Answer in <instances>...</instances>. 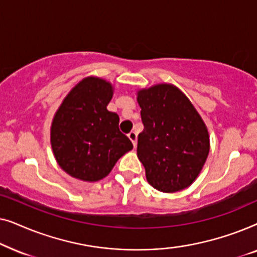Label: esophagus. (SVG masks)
I'll return each mask as SVG.
<instances>
[{
    "label": "esophagus",
    "instance_id": "obj_1",
    "mask_svg": "<svg viewBox=\"0 0 257 257\" xmlns=\"http://www.w3.org/2000/svg\"><path fill=\"white\" fill-rule=\"evenodd\" d=\"M128 138H130V140H131V142H132L133 146L137 147V133L133 132V131L130 132V133H128Z\"/></svg>",
    "mask_w": 257,
    "mask_h": 257
}]
</instances>
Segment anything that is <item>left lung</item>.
I'll return each mask as SVG.
<instances>
[{
	"instance_id": "obj_1",
	"label": "left lung",
	"mask_w": 257,
	"mask_h": 257,
	"mask_svg": "<svg viewBox=\"0 0 257 257\" xmlns=\"http://www.w3.org/2000/svg\"><path fill=\"white\" fill-rule=\"evenodd\" d=\"M144 130L137 156L149 184L163 193L191 186L209 153L207 126L188 97L173 84L137 91Z\"/></svg>"
}]
</instances>
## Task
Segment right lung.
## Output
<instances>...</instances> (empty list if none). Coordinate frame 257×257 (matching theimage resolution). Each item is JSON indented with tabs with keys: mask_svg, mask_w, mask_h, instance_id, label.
I'll list each match as a JSON object with an SVG mask.
<instances>
[{
	"mask_svg": "<svg viewBox=\"0 0 257 257\" xmlns=\"http://www.w3.org/2000/svg\"><path fill=\"white\" fill-rule=\"evenodd\" d=\"M113 91L107 80L85 77L70 90L52 118V152L59 167L72 178L99 181L133 149L131 140L119 131L118 114L106 107Z\"/></svg>",
	"mask_w": 257,
	"mask_h": 257,
	"instance_id": "right-lung-1",
	"label": "right lung"
}]
</instances>
